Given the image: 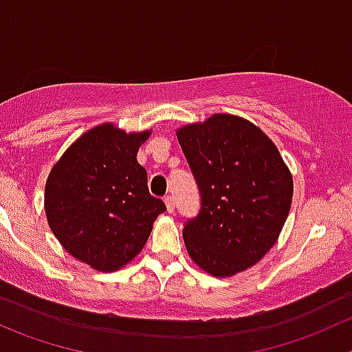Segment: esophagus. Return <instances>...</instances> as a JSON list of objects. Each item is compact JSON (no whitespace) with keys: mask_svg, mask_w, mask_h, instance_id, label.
<instances>
[{"mask_svg":"<svg viewBox=\"0 0 352 352\" xmlns=\"http://www.w3.org/2000/svg\"><path fill=\"white\" fill-rule=\"evenodd\" d=\"M164 202H166L167 212H170V214H173V212H174V200H173V197H170V195H167L166 199H164Z\"/></svg>","mask_w":352,"mask_h":352,"instance_id":"esophagus-1","label":"esophagus"}]
</instances>
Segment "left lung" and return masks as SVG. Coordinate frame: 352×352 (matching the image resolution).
I'll return each instance as SVG.
<instances>
[{"label":"left lung","mask_w":352,"mask_h":352,"mask_svg":"<svg viewBox=\"0 0 352 352\" xmlns=\"http://www.w3.org/2000/svg\"><path fill=\"white\" fill-rule=\"evenodd\" d=\"M202 195L183 228L193 263L224 278L259 263L292 206L294 182L278 148L256 124L214 113L176 131Z\"/></svg>","instance_id":"8db88e82"}]
</instances>
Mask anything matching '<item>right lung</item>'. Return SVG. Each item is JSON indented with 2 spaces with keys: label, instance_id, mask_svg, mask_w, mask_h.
Wrapping results in <instances>:
<instances>
[{
  "label": "right lung",
  "instance_id": "add662e5",
  "mask_svg": "<svg viewBox=\"0 0 352 352\" xmlns=\"http://www.w3.org/2000/svg\"><path fill=\"white\" fill-rule=\"evenodd\" d=\"M152 129L126 133L103 122L79 136L50 170L45 212L63 249L110 273L135 259L166 210L150 195L136 155Z\"/></svg>",
  "mask_w": 352,
  "mask_h": 352
}]
</instances>
